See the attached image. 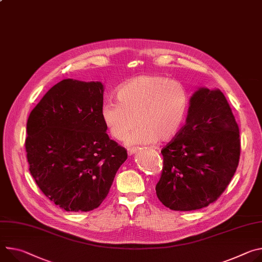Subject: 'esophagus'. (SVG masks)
<instances>
[{
    "instance_id": "esophagus-1",
    "label": "esophagus",
    "mask_w": 262,
    "mask_h": 262,
    "mask_svg": "<svg viewBox=\"0 0 262 262\" xmlns=\"http://www.w3.org/2000/svg\"><path fill=\"white\" fill-rule=\"evenodd\" d=\"M136 151H137V148H136V147H133V148H128V149H127L128 156H133Z\"/></svg>"
}]
</instances>
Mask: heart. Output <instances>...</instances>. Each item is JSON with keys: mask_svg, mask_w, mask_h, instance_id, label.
Returning <instances> with one entry per match:
<instances>
[{"mask_svg": "<svg viewBox=\"0 0 262 262\" xmlns=\"http://www.w3.org/2000/svg\"><path fill=\"white\" fill-rule=\"evenodd\" d=\"M118 102L101 107L102 121L116 140L126 145L151 144L172 139L180 130L189 98L184 85L161 75H142L122 83L116 91Z\"/></svg>", "mask_w": 262, "mask_h": 262, "instance_id": "1", "label": "heart"}]
</instances>
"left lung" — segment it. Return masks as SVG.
<instances>
[{
  "mask_svg": "<svg viewBox=\"0 0 262 262\" xmlns=\"http://www.w3.org/2000/svg\"><path fill=\"white\" fill-rule=\"evenodd\" d=\"M158 199L176 211L215 202L231 182L241 156L239 129L221 90L200 88L189 101L186 124L162 149Z\"/></svg>",
  "mask_w": 262,
  "mask_h": 262,
  "instance_id": "1",
  "label": "left lung"
}]
</instances>
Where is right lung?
<instances>
[{"label": "right lung", "instance_id": "obj_1", "mask_svg": "<svg viewBox=\"0 0 262 262\" xmlns=\"http://www.w3.org/2000/svg\"><path fill=\"white\" fill-rule=\"evenodd\" d=\"M100 81L63 79L32 110L25 141L29 170L42 193L66 211L88 212L106 198L125 148L106 134Z\"/></svg>", "mask_w": 262, "mask_h": 262}]
</instances>
